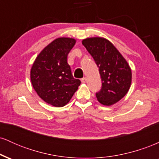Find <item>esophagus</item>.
<instances>
[{
  "label": "esophagus",
  "mask_w": 159,
  "mask_h": 159,
  "mask_svg": "<svg viewBox=\"0 0 159 159\" xmlns=\"http://www.w3.org/2000/svg\"><path fill=\"white\" fill-rule=\"evenodd\" d=\"M86 81H87V78H82V79H81V82H82V83H83V84H85Z\"/></svg>",
  "instance_id": "esophagus-1"
}]
</instances>
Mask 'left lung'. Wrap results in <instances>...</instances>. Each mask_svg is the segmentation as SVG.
Instances as JSON below:
<instances>
[{"label": "left lung", "mask_w": 159, "mask_h": 159, "mask_svg": "<svg viewBox=\"0 0 159 159\" xmlns=\"http://www.w3.org/2000/svg\"><path fill=\"white\" fill-rule=\"evenodd\" d=\"M82 44L98 67L102 82L101 90L96 93L98 102L105 106L118 102L127 94L132 84V69L126 60L105 38H86Z\"/></svg>", "instance_id": "1"}]
</instances>
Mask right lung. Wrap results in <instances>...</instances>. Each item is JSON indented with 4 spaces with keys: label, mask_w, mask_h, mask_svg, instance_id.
I'll return each instance as SVG.
<instances>
[{
    "label": "right lung",
    "mask_w": 159,
    "mask_h": 159,
    "mask_svg": "<svg viewBox=\"0 0 159 159\" xmlns=\"http://www.w3.org/2000/svg\"><path fill=\"white\" fill-rule=\"evenodd\" d=\"M75 43L73 38H57L40 52L32 65L33 87L52 106H65L81 84L80 80L73 78L67 63V56Z\"/></svg>",
    "instance_id": "add662e5"
}]
</instances>
